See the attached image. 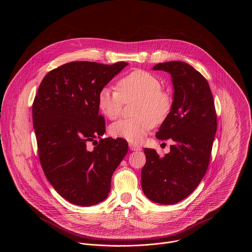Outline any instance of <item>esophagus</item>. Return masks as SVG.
Wrapping results in <instances>:
<instances>
[{
	"instance_id": "esophagus-1",
	"label": "esophagus",
	"mask_w": 252,
	"mask_h": 252,
	"mask_svg": "<svg viewBox=\"0 0 252 252\" xmlns=\"http://www.w3.org/2000/svg\"><path fill=\"white\" fill-rule=\"evenodd\" d=\"M129 147H130V149L132 151H140V150H142V148L140 146L136 145V144H129Z\"/></svg>"
}]
</instances>
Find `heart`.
Returning a JSON list of instances; mask_svg holds the SVG:
<instances>
[{
  "instance_id": "obj_1",
  "label": "heart",
  "mask_w": 252,
  "mask_h": 252,
  "mask_svg": "<svg viewBox=\"0 0 252 252\" xmlns=\"http://www.w3.org/2000/svg\"><path fill=\"white\" fill-rule=\"evenodd\" d=\"M116 89L103 87L97 97L100 111L108 119H116L124 103L138 100L135 118H123L114 122L110 134L130 143H140L154 125L163 123L169 116L172 107V95L162 88L160 79L150 72L137 70L122 76Z\"/></svg>"
}]
</instances>
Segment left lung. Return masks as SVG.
Wrapping results in <instances>:
<instances>
[{"label": "left lung", "instance_id": "8db88e82", "mask_svg": "<svg viewBox=\"0 0 252 252\" xmlns=\"http://www.w3.org/2000/svg\"><path fill=\"white\" fill-rule=\"evenodd\" d=\"M153 70L172 76L173 107L156 138L174 144L164 157L144 148L142 188L150 201L173 205L189 196L207 172L217 128L216 108L207 79L189 64L170 61Z\"/></svg>", "mask_w": 252, "mask_h": 252}]
</instances>
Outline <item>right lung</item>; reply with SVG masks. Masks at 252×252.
<instances>
[{"label": "right lung", "instance_id": "add662e5", "mask_svg": "<svg viewBox=\"0 0 252 252\" xmlns=\"http://www.w3.org/2000/svg\"><path fill=\"white\" fill-rule=\"evenodd\" d=\"M127 65L71 62L48 72L38 87L32 112L39 161L57 193L73 205L106 200L127 154L123 139H102L106 124L97 105L99 91ZM92 141L97 145L88 150Z\"/></svg>", "mask_w": 252, "mask_h": 252}]
</instances>
